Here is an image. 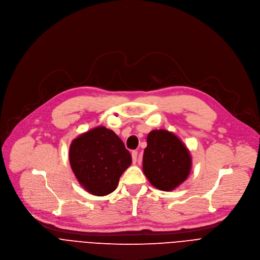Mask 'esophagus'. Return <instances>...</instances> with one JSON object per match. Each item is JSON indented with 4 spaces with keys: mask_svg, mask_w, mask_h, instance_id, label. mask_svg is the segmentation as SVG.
Wrapping results in <instances>:
<instances>
[{
    "mask_svg": "<svg viewBox=\"0 0 260 260\" xmlns=\"http://www.w3.org/2000/svg\"><path fill=\"white\" fill-rule=\"evenodd\" d=\"M137 157H138V151L137 150H133L132 151V158H133V162L134 163L137 162Z\"/></svg>",
    "mask_w": 260,
    "mask_h": 260,
    "instance_id": "esophagus-1",
    "label": "esophagus"
}]
</instances>
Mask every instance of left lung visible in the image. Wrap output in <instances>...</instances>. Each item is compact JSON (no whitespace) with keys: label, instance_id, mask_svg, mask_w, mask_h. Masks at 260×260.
<instances>
[{"label":"left lung","instance_id":"left-lung-1","mask_svg":"<svg viewBox=\"0 0 260 260\" xmlns=\"http://www.w3.org/2000/svg\"><path fill=\"white\" fill-rule=\"evenodd\" d=\"M191 169L189 150L168 131H152L147 136L143 154V172L152 186L170 191L182 184Z\"/></svg>","mask_w":260,"mask_h":260}]
</instances>
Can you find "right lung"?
I'll list each match as a JSON object with an SVG mask.
<instances>
[{"mask_svg": "<svg viewBox=\"0 0 260 260\" xmlns=\"http://www.w3.org/2000/svg\"><path fill=\"white\" fill-rule=\"evenodd\" d=\"M69 158L80 185L98 197L113 192L121 175L132 164V155L122 140L105 126L95 127L74 139Z\"/></svg>", "mask_w": 260, "mask_h": 260, "instance_id": "add662e5", "label": "right lung"}]
</instances>
